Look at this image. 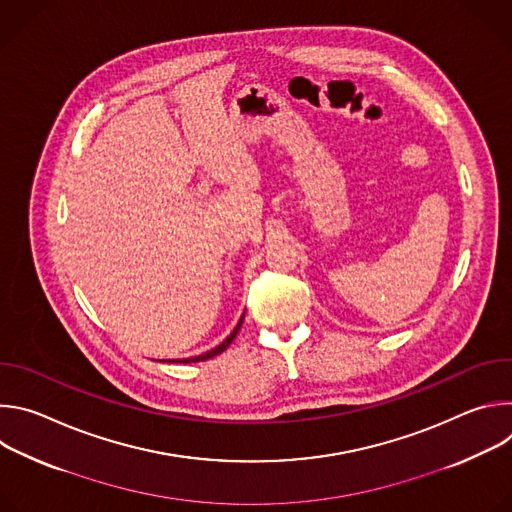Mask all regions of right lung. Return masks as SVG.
I'll return each mask as SVG.
<instances>
[{"instance_id":"obj_1","label":"right lung","mask_w":512,"mask_h":512,"mask_svg":"<svg viewBox=\"0 0 512 512\" xmlns=\"http://www.w3.org/2000/svg\"><path fill=\"white\" fill-rule=\"evenodd\" d=\"M243 318H245V314L241 316V320H239V324L235 326V330L231 332V336H227V340L223 342V344H218L216 348H212V350H208V352H204V354H198V356H192V358H184V360H176V362H200V360H208V358H212V356H216V354H221L223 350H227L229 348V344L235 340V336L239 334V330H241V324H243Z\"/></svg>"}]
</instances>
